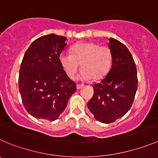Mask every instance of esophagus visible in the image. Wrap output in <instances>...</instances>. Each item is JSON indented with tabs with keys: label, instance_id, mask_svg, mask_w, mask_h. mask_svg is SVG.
<instances>
[{
	"label": "esophagus",
	"instance_id": "34e87169",
	"mask_svg": "<svg viewBox=\"0 0 158 158\" xmlns=\"http://www.w3.org/2000/svg\"><path fill=\"white\" fill-rule=\"evenodd\" d=\"M83 87V85H79V84H77V86H76V88H77V89H80L81 88Z\"/></svg>",
	"mask_w": 158,
	"mask_h": 158
}]
</instances>
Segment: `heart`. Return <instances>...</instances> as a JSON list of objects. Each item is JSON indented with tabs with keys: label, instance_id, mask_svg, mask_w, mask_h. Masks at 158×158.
Returning <instances> with one entry per match:
<instances>
[{
	"label": "heart",
	"instance_id": "1",
	"mask_svg": "<svg viewBox=\"0 0 158 158\" xmlns=\"http://www.w3.org/2000/svg\"><path fill=\"white\" fill-rule=\"evenodd\" d=\"M72 54L61 53L60 63L68 76L74 78L80 68L82 71L79 79L99 80L109 72L113 62V53L108 46H100L92 42H82L74 45Z\"/></svg>",
	"mask_w": 158,
	"mask_h": 158
}]
</instances>
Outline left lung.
Returning <instances> with one entry per match:
<instances>
[{
  "label": "left lung",
  "mask_w": 158,
  "mask_h": 158,
  "mask_svg": "<svg viewBox=\"0 0 158 158\" xmlns=\"http://www.w3.org/2000/svg\"><path fill=\"white\" fill-rule=\"evenodd\" d=\"M112 66L106 77L93 86L94 96L87 104L98 121L113 123L131 107L138 87L137 71L127 48L116 39H109Z\"/></svg>",
  "instance_id": "8db88e82"
}]
</instances>
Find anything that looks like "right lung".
<instances>
[{"mask_svg":"<svg viewBox=\"0 0 158 158\" xmlns=\"http://www.w3.org/2000/svg\"><path fill=\"white\" fill-rule=\"evenodd\" d=\"M66 38L49 34L34 41L24 54L19 76V90L28 113L53 121L67 107L76 91L60 63Z\"/></svg>","mask_w":158,"mask_h":158,"instance_id":"obj_1","label":"right lung"}]
</instances>
